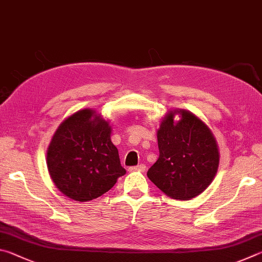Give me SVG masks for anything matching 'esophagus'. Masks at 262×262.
Returning a JSON list of instances; mask_svg holds the SVG:
<instances>
[{
    "label": "esophagus",
    "mask_w": 262,
    "mask_h": 262,
    "mask_svg": "<svg viewBox=\"0 0 262 262\" xmlns=\"http://www.w3.org/2000/svg\"><path fill=\"white\" fill-rule=\"evenodd\" d=\"M145 168H146L145 164H138V166H135V167H130V168H128V171H130V172H134V171H144Z\"/></svg>",
    "instance_id": "34e87169"
}]
</instances>
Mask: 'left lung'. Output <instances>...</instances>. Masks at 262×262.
Returning <instances> with one entry per match:
<instances>
[{"mask_svg":"<svg viewBox=\"0 0 262 262\" xmlns=\"http://www.w3.org/2000/svg\"><path fill=\"white\" fill-rule=\"evenodd\" d=\"M181 115L175 122L174 115ZM159 159L147 176L163 193L190 200L207 189L216 175L219 148L207 125L186 110L169 113L158 131Z\"/></svg>","mask_w":262,"mask_h":262,"instance_id":"obj_1","label":"left lung"}]
</instances>
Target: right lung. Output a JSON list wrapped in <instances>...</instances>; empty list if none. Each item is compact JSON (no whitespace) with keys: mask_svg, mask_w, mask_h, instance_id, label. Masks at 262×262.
I'll return each mask as SVG.
<instances>
[{"mask_svg":"<svg viewBox=\"0 0 262 262\" xmlns=\"http://www.w3.org/2000/svg\"><path fill=\"white\" fill-rule=\"evenodd\" d=\"M47 166L57 189L81 203L99 198L126 172L110 140L108 122L91 109L79 110L58 126Z\"/></svg>","mask_w":262,"mask_h":262,"instance_id":"1","label":"right lung"}]
</instances>
